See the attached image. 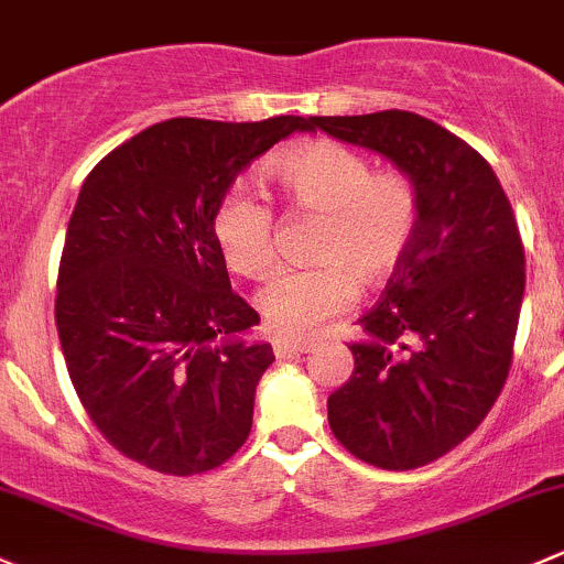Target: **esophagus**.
<instances>
[{
  "instance_id": "1",
  "label": "esophagus",
  "mask_w": 564,
  "mask_h": 564,
  "mask_svg": "<svg viewBox=\"0 0 564 564\" xmlns=\"http://www.w3.org/2000/svg\"><path fill=\"white\" fill-rule=\"evenodd\" d=\"M315 347V341L310 339H276L274 341V352L276 358H290L295 352H310Z\"/></svg>"
}]
</instances>
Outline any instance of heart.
Segmentation results:
<instances>
[{
	"label": "heart",
	"mask_w": 564,
	"mask_h": 564,
	"mask_svg": "<svg viewBox=\"0 0 564 564\" xmlns=\"http://www.w3.org/2000/svg\"><path fill=\"white\" fill-rule=\"evenodd\" d=\"M284 197L321 214L312 258L304 269H282L258 293L265 325L304 336L352 306L358 275L386 282L402 265L417 230L415 187L393 171L371 173L369 162L336 141H312L274 165ZM276 219L249 182L230 184L212 217V236L225 263L243 276H263L276 260Z\"/></svg>",
	"instance_id": "b5f03b06"
}]
</instances>
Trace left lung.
<instances>
[{"instance_id": "1", "label": "left lung", "mask_w": 564, "mask_h": 564, "mask_svg": "<svg viewBox=\"0 0 564 564\" xmlns=\"http://www.w3.org/2000/svg\"><path fill=\"white\" fill-rule=\"evenodd\" d=\"M388 156L415 187L402 265L361 317L352 377L328 397L334 437L380 469H417L467 440L497 402L524 299V247L502 184L469 143L410 110L310 116Z\"/></svg>"}]
</instances>
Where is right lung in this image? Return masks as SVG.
<instances>
[{
    "instance_id": "1",
    "label": "right lung",
    "mask_w": 564,
    "mask_h": 564,
    "mask_svg": "<svg viewBox=\"0 0 564 564\" xmlns=\"http://www.w3.org/2000/svg\"><path fill=\"white\" fill-rule=\"evenodd\" d=\"M304 116L167 119L102 156L69 217L56 330L80 404L119 454L165 475L228 462L274 361L212 236L219 197Z\"/></svg>"
}]
</instances>
